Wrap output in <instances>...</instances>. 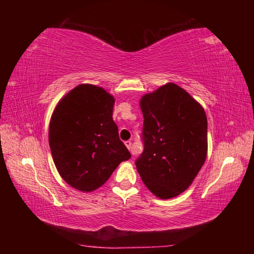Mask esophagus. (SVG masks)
Returning a JSON list of instances; mask_svg holds the SVG:
<instances>
[{"instance_id": "obj_1", "label": "esophagus", "mask_w": 254, "mask_h": 254, "mask_svg": "<svg viewBox=\"0 0 254 254\" xmlns=\"http://www.w3.org/2000/svg\"><path fill=\"white\" fill-rule=\"evenodd\" d=\"M124 143H126L127 148L131 151V149H132V142H131V141H126V142H124Z\"/></svg>"}]
</instances>
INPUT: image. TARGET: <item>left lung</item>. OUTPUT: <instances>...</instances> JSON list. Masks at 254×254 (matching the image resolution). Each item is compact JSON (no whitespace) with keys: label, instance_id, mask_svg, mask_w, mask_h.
Here are the masks:
<instances>
[{"label":"left lung","instance_id":"left-lung-1","mask_svg":"<svg viewBox=\"0 0 254 254\" xmlns=\"http://www.w3.org/2000/svg\"><path fill=\"white\" fill-rule=\"evenodd\" d=\"M144 150L135 166L143 184L161 199L178 196L190 186L207 156V118L198 102L168 83L145 94Z\"/></svg>","mask_w":254,"mask_h":254}]
</instances>
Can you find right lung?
I'll return each mask as SVG.
<instances>
[{
  "label": "right lung",
  "mask_w": 254,
  "mask_h": 254,
  "mask_svg": "<svg viewBox=\"0 0 254 254\" xmlns=\"http://www.w3.org/2000/svg\"><path fill=\"white\" fill-rule=\"evenodd\" d=\"M114 97L95 85L80 84L56 106L49 124L54 162L65 182L80 191L104 185L131 154L113 121Z\"/></svg>",
  "instance_id": "add662e5"
}]
</instances>
